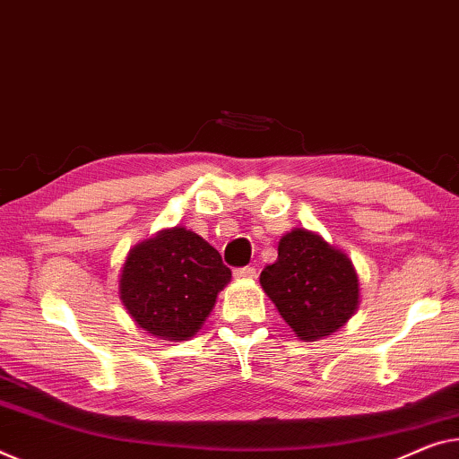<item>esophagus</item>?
<instances>
[{"label":"esophagus","mask_w":459,"mask_h":459,"mask_svg":"<svg viewBox=\"0 0 459 459\" xmlns=\"http://www.w3.org/2000/svg\"><path fill=\"white\" fill-rule=\"evenodd\" d=\"M234 277L236 279H254L256 277V269H254V266H242V269L234 271Z\"/></svg>","instance_id":"34e87169"}]
</instances>
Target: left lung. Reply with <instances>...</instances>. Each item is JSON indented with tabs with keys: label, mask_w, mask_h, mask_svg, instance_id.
I'll return each mask as SVG.
<instances>
[{
	"label": "left lung",
	"mask_w": 459,
	"mask_h": 459,
	"mask_svg": "<svg viewBox=\"0 0 459 459\" xmlns=\"http://www.w3.org/2000/svg\"><path fill=\"white\" fill-rule=\"evenodd\" d=\"M260 285L301 341L336 333L359 306V277L351 258L301 228L281 238L279 256L260 273Z\"/></svg>",
	"instance_id": "1"
}]
</instances>
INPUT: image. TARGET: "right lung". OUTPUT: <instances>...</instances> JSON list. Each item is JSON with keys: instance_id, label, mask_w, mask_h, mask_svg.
Masks as SVG:
<instances>
[{"instance_id": "add662e5", "label": "right lung", "mask_w": 459, "mask_h": 459, "mask_svg": "<svg viewBox=\"0 0 459 459\" xmlns=\"http://www.w3.org/2000/svg\"><path fill=\"white\" fill-rule=\"evenodd\" d=\"M230 279L213 246L186 228H172L129 250L118 295L139 328L161 341H186L205 324Z\"/></svg>"}]
</instances>
